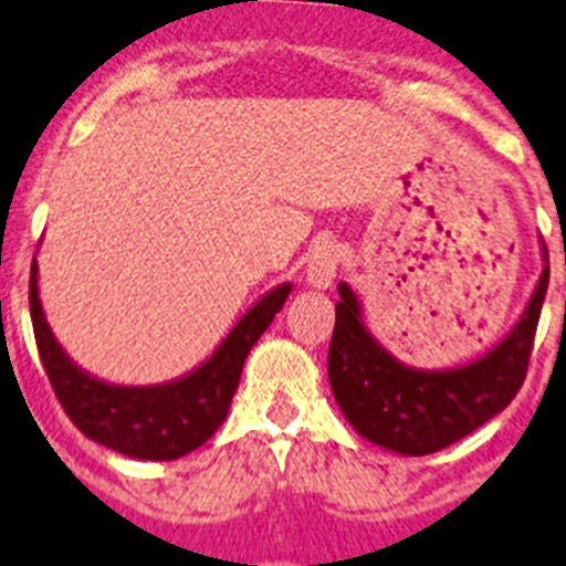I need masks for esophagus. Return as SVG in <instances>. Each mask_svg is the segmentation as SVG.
I'll return each instance as SVG.
<instances>
[{"instance_id":"1","label":"esophagus","mask_w":566,"mask_h":566,"mask_svg":"<svg viewBox=\"0 0 566 566\" xmlns=\"http://www.w3.org/2000/svg\"><path fill=\"white\" fill-rule=\"evenodd\" d=\"M337 263L339 252L332 240H319L317 247L308 254V266H306V283L312 289H328L337 277Z\"/></svg>"}]
</instances>
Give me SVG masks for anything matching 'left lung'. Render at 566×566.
<instances>
[{"instance_id": "obj_1", "label": "left lung", "mask_w": 566, "mask_h": 566, "mask_svg": "<svg viewBox=\"0 0 566 566\" xmlns=\"http://www.w3.org/2000/svg\"><path fill=\"white\" fill-rule=\"evenodd\" d=\"M536 289L516 326L488 354L457 368H413L394 357L365 323L363 303L337 283V323L328 348V382L339 411L368 442L399 457H428L502 413L522 388L538 314L547 294V249Z\"/></svg>"}]
</instances>
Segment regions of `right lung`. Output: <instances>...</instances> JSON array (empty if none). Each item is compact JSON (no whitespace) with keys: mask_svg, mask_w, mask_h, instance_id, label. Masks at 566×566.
<instances>
[{"mask_svg":"<svg viewBox=\"0 0 566 566\" xmlns=\"http://www.w3.org/2000/svg\"><path fill=\"white\" fill-rule=\"evenodd\" d=\"M289 294L292 283H280L252 303L218 343V348L201 365H195L192 371L169 382L115 385L93 377L67 357L39 300L36 258L30 266L33 334L44 371L64 413L93 442L124 457L153 462L187 457L221 428L252 345L266 332Z\"/></svg>","mask_w":566,"mask_h":566,"instance_id":"add662e5","label":"right lung"}]
</instances>
